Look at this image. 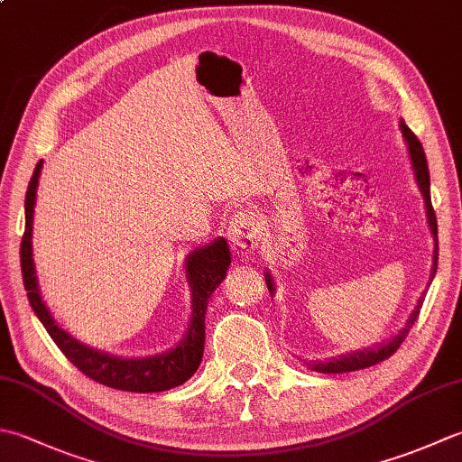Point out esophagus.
Segmentation results:
<instances>
[{"label": "esophagus", "mask_w": 462, "mask_h": 462, "mask_svg": "<svg viewBox=\"0 0 462 462\" xmlns=\"http://www.w3.org/2000/svg\"><path fill=\"white\" fill-rule=\"evenodd\" d=\"M226 234L240 252H254L258 248L260 240V222L252 212L240 210L230 218Z\"/></svg>", "instance_id": "34e87169"}]
</instances>
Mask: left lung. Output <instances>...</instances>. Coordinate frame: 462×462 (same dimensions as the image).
Segmentation results:
<instances>
[{
	"label": "left lung",
	"mask_w": 462,
	"mask_h": 462,
	"mask_svg": "<svg viewBox=\"0 0 462 462\" xmlns=\"http://www.w3.org/2000/svg\"><path fill=\"white\" fill-rule=\"evenodd\" d=\"M401 133L405 136V143H407V149H409V156H411V164H413V171H415V179L419 184V190L423 194L425 199V208H427V220H429V228L430 234H433L435 238V254H433V268H430V280L435 278L437 273V260H439V240H437V216L433 210V204H430V179H429V166H427V156L423 151V144L419 143V139L415 136V133L409 129L405 125V121H401ZM266 286L270 290V293L276 291L273 288V282L272 276L266 272ZM423 300H425V293L419 298L417 306L411 313L405 328L401 329L395 337H391L387 343H379L377 347H369V349H361V351H353L347 353V356H337V357H331L328 361H316L311 363V369L313 371H319V373H347V371H359V369H367L371 365H377V363L385 361L387 357L393 356L397 351V347L401 343L405 341L409 329L413 328V323L419 318V311L420 306H423Z\"/></svg>",
	"instance_id": "8db88e82"
}]
</instances>
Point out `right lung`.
Returning a JSON list of instances; mask_svg holds the SVG:
<instances>
[{"instance_id": "obj_1", "label": "right lung", "mask_w": 462, "mask_h": 462, "mask_svg": "<svg viewBox=\"0 0 462 462\" xmlns=\"http://www.w3.org/2000/svg\"><path fill=\"white\" fill-rule=\"evenodd\" d=\"M42 166L43 162L39 161L27 186L25 232L22 238L23 286L35 316L43 323V328L57 343V347L63 351V356L81 373H85L87 377L101 383V385L131 391V393H161V391H169L172 387L182 385L184 381H189L194 375V371L199 369L202 361L206 306H208L210 293L220 286V282L226 278V270L230 266L228 244H226L224 238H218L210 242L208 246H200L199 250L190 252L189 258H186V278H189L192 291V318L184 339L174 349L159 353V356L152 357L125 359L115 357L111 353L87 347L85 343L77 341L65 329L57 326L53 316L45 306V301L42 300V293H39L37 286L32 232L33 206Z\"/></svg>"}]
</instances>
